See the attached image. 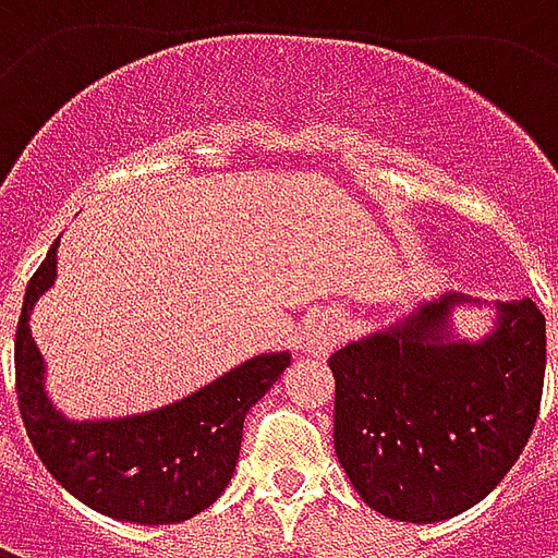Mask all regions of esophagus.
Listing matches in <instances>:
<instances>
[{
    "instance_id": "obj_1",
    "label": "esophagus",
    "mask_w": 558,
    "mask_h": 558,
    "mask_svg": "<svg viewBox=\"0 0 558 558\" xmlns=\"http://www.w3.org/2000/svg\"><path fill=\"white\" fill-rule=\"evenodd\" d=\"M343 323L335 314L316 316L314 323L304 331V352L307 355H326L328 350H335L340 340H343Z\"/></svg>"
}]
</instances>
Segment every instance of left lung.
<instances>
[{"instance_id":"left-lung-1","label":"left lung","mask_w":558,"mask_h":558,"mask_svg":"<svg viewBox=\"0 0 558 558\" xmlns=\"http://www.w3.org/2000/svg\"><path fill=\"white\" fill-rule=\"evenodd\" d=\"M493 306L481 339H460L453 314ZM547 326L532 299L487 304L439 292L398 323L340 347L335 451L379 514L439 523L478 505L523 454L538 421Z\"/></svg>"}]
</instances>
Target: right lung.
Segmentation results:
<instances>
[{"mask_svg":"<svg viewBox=\"0 0 558 558\" xmlns=\"http://www.w3.org/2000/svg\"><path fill=\"white\" fill-rule=\"evenodd\" d=\"M56 251L59 242L32 275L14 340L17 403L32 448L71 496L113 520H191L227 490L244 415L290 367V352H259L158 410L68 418L47 395V364L29 328L35 304L56 283Z\"/></svg>","mask_w":558,"mask_h":558,"instance_id":"add662e5","label":"right lung"}]
</instances>
